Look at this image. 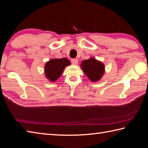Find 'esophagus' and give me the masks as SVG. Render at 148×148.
Wrapping results in <instances>:
<instances>
[{
  "label": "esophagus",
  "mask_w": 148,
  "mask_h": 148,
  "mask_svg": "<svg viewBox=\"0 0 148 148\" xmlns=\"http://www.w3.org/2000/svg\"><path fill=\"white\" fill-rule=\"evenodd\" d=\"M71 62L74 65H77L78 64V60L76 58H73V59L71 60Z\"/></svg>",
  "instance_id": "34e87169"
}]
</instances>
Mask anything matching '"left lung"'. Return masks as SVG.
Instances as JSON below:
<instances>
[{
	"label": "left lung",
	"instance_id": "left-lung-1",
	"mask_svg": "<svg viewBox=\"0 0 148 148\" xmlns=\"http://www.w3.org/2000/svg\"><path fill=\"white\" fill-rule=\"evenodd\" d=\"M81 67L87 77L93 82L100 79L105 72L104 64L94 58L82 61Z\"/></svg>",
	"mask_w": 148,
	"mask_h": 148
}]
</instances>
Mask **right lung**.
Returning <instances> with one entry per match:
<instances>
[{
	"mask_svg": "<svg viewBox=\"0 0 148 148\" xmlns=\"http://www.w3.org/2000/svg\"><path fill=\"white\" fill-rule=\"evenodd\" d=\"M70 64V61L66 58L50 60L45 66L46 77L50 81L55 82L62 74L64 68Z\"/></svg>",
	"mask_w": 148,
	"mask_h": 148,
	"instance_id": "obj_1",
	"label": "right lung"
}]
</instances>
